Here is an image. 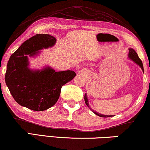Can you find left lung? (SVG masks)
Masks as SVG:
<instances>
[{
    "instance_id": "obj_1",
    "label": "left lung",
    "mask_w": 150,
    "mask_h": 150,
    "mask_svg": "<svg viewBox=\"0 0 150 150\" xmlns=\"http://www.w3.org/2000/svg\"><path fill=\"white\" fill-rule=\"evenodd\" d=\"M128 57L130 58L131 60H132L134 62H135L137 63V65H139L141 69H142L143 71H144V69H143V63L142 61L140 59H139V57L138 56V54H137V53L135 52V50L134 49L132 48H129V53H128ZM85 104H87V106L89 107L90 109H91V108L89 107V102H88V99H87V94L85 93ZM94 113H95L96 115H98L100 117H112V116H115V115H102V114H100L98 113V112H96V111H93V110H92Z\"/></svg>"
}]
</instances>
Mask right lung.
<instances>
[{
	"mask_svg": "<svg viewBox=\"0 0 150 150\" xmlns=\"http://www.w3.org/2000/svg\"><path fill=\"white\" fill-rule=\"evenodd\" d=\"M56 38L48 34H37L25 41L10 57L5 74V83L14 100L20 105L35 111H42L54 106L63 85L72 80L71 70L55 71L50 67L42 70L28 67L30 57L38 50L54 46Z\"/></svg>",
	"mask_w": 150,
	"mask_h": 150,
	"instance_id": "add662e5",
	"label": "right lung"
}]
</instances>
